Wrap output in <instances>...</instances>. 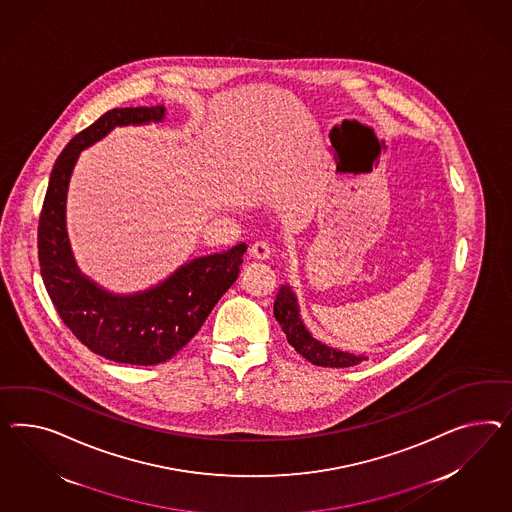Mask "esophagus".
Returning a JSON list of instances; mask_svg holds the SVG:
<instances>
[{"mask_svg": "<svg viewBox=\"0 0 512 512\" xmlns=\"http://www.w3.org/2000/svg\"><path fill=\"white\" fill-rule=\"evenodd\" d=\"M249 253H251V257H255V259H259V261H264V259H268L270 253H272V244H270V240H266V238H259V240H255V242L251 244Z\"/></svg>", "mask_w": 512, "mask_h": 512, "instance_id": "esophagus-1", "label": "esophagus"}]
</instances>
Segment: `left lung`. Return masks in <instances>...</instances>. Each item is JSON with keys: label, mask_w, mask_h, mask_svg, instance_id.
<instances>
[{"label": "left lung", "mask_w": 512, "mask_h": 512, "mask_svg": "<svg viewBox=\"0 0 512 512\" xmlns=\"http://www.w3.org/2000/svg\"><path fill=\"white\" fill-rule=\"evenodd\" d=\"M274 317L279 322L281 330L287 335L289 345L298 354H302L305 360L311 361L313 365L339 369V367H352V365H358L361 361L367 360L365 356H354L348 352H341V350L322 345L320 341L313 339V335L307 332V328L300 318L296 296L289 285H283L277 292L276 300H274Z\"/></svg>", "instance_id": "1"}]
</instances>
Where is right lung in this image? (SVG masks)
I'll return each instance as SVG.
<instances>
[{
	"instance_id": "add662e5",
	"label": "right lung",
	"mask_w": 512,
	"mask_h": 512,
	"mask_svg": "<svg viewBox=\"0 0 512 512\" xmlns=\"http://www.w3.org/2000/svg\"><path fill=\"white\" fill-rule=\"evenodd\" d=\"M164 119V106L115 108L70 139L57 156L39 216V266L52 304L70 332L91 352L130 365L171 360L194 339L212 307L229 291L248 246L199 257L158 287L113 296L80 274L65 231V199L78 154L115 126Z\"/></svg>"
}]
</instances>
